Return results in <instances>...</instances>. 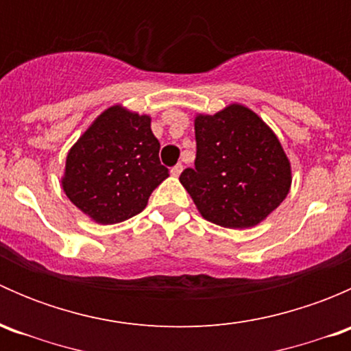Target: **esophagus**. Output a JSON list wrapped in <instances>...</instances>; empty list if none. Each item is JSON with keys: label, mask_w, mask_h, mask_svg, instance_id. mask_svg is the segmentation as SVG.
<instances>
[{"label": "esophagus", "mask_w": 351, "mask_h": 351, "mask_svg": "<svg viewBox=\"0 0 351 351\" xmlns=\"http://www.w3.org/2000/svg\"><path fill=\"white\" fill-rule=\"evenodd\" d=\"M183 171V165H176V166H173L171 168V175L173 176H180V173Z\"/></svg>", "instance_id": "esophagus-1"}]
</instances>
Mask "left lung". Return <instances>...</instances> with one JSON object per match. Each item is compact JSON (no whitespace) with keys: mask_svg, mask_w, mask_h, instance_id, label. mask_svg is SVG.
Here are the masks:
<instances>
[{"mask_svg":"<svg viewBox=\"0 0 351 351\" xmlns=\"http://www.w3.org/2000/svg\"><path fill=\"white\" fill-rule=\"evenodd\" d=\"M195 168L180 182L202 217L229 229L260 224L285 200L292 168L274 130L251 108L231 104L197 113Z\"/></svg>","mask_w":351,"mask_h":351,"instance_id":"obj_1","label":"left lung"}]
</instances>
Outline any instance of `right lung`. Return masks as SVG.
Wrapping results in <instances>:
<instances>
[{
	"label": "right lung",
	"instance_id": "right-lung-1",
	"mask_svg": "<svg viewBox=\"0 0 351 351\" xmlns=\"http://www.w3.org/2000/svg\"><path fill=\"white\" fill-rule=\"evenodd\" d=\"M166 178L151 117L113 105L69 149L61 185L84 215L108 226L143 212Z\"/></svg>",
	"mask_w": 351,
	"mask_h": 351
}]
</instances>
